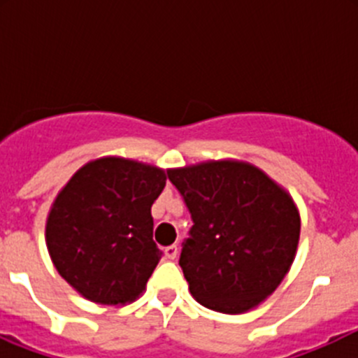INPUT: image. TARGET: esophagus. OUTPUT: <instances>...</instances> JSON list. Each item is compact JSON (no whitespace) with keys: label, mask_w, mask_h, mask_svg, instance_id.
<instances>
[{"label":"esophagus","mask_w":358,"mask_h":358,"mask_svg":"<svg viewBox=\"0 0 358 358\" xmlns=\"http://www.w3.org/2000/svg\"><path fill=\"white\" fill-rule=\"evenodd\" d=\"M164 255L168 259H175L176 255H178V248H176L175 244H173V246H168L164 249Z\"/></svg>","instance_id":"34e87169"}]
</instances>
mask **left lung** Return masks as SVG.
<instances>
[{
  "label": "left lung",
  "instance_id": "8db88e82",
  "mask_svg": "<svg viewBox=\"0 0 358 358\" xmlns=\"http://www.w3.org/2000/svg\"><path fill=\"white\" fill-rule=\"evenodd\" d=\"M168 178L194 222L180 255L190 294L222 313L258 306L294 262L301 223L289 194L241 161L169 169Z\"/></svg>",
  "mask_w": 358,
  "mask_h": 358
}]
</instances>
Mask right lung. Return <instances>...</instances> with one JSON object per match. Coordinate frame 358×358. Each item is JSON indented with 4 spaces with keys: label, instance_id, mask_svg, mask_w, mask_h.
Returning a JSON list of instances; mask_svg holds the SVG:
<instances>
[{
    "label": "right lung",
    "instance_id": "obj_1",
    "mask_svg": "<svg viewBox=\"0 0 358 358\" xmlns=\"http://www.w3.org/2000/svg\"><path fill=\"white\" fill-rule=\"evenodd\" d=\"M164 185L156 166L102 157L60 190L46 220V246L79 294L102 305H126L142 294L162 256L150 208Z\"/></svg>",
    "mask_w": 358,
    "mask_h": 358
}]
</instances>
